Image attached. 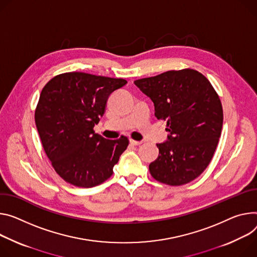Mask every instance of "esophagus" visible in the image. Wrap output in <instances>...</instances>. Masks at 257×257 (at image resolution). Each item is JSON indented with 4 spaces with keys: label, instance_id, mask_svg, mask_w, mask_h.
I'll return each instance as SVG.
<instances>
[{
    "label": "esophagus",
    "instance_id": "esophagus-1",
    "mask_svg": "<svg viewBox=\"0 0 257 257\" xmlns=\"http://www.w3.org/2000/svg\"><path fill=\"white\" fill-rule=\"evenodd\" d=\"M130 144L133 146H141L143 142H138V141H135V139H130Z\"/></svg>",
    "mask_w": 257,
    "mask_h": 257
}]
</instances>
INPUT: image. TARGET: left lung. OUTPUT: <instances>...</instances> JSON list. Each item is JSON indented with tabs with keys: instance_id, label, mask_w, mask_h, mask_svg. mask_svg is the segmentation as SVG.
<instances>
[{
	"instance_id": "1",
	"label": "left lung",
	"mask_w": 257,
	"mask_h": 257,
	"mask_svg": "<svg viewBox=\"0 0 257 257\" xmlns=\"http://www.w3.org/2000/svg\"><path fill=\"white\" fill-rule=\"evenodd\" d=\"M155 104L158 120L167 122L168 141L158 144L159 157L150 164L159 182L182 185L200 176L216 150L223 111L208 79L192 68L168 71L134 81Z\"/></svg>"
}]
</instances>
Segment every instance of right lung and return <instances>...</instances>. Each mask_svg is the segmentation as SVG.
I'll list each match as a JSON object with an SVG mask.
<instances>
[{
    "instance_id": "1",
    "label": "right lung",
    "mask_w": 257,
    "mask_h": 257,
    "mask_svg": "<svg viewBox=\"0 0 257 257\" xmlns=\"http://www.w3.org/2000/svg\"><path fill=\"white\" fill-rule=\"evenodd\" d=\"M80 72L55 76L42 89L35 122L44 151L56 173L79 188H93L112 175L129 139L109 141L95 133L111 93L126 85Z\"/></svg>"
}]
</instances>
